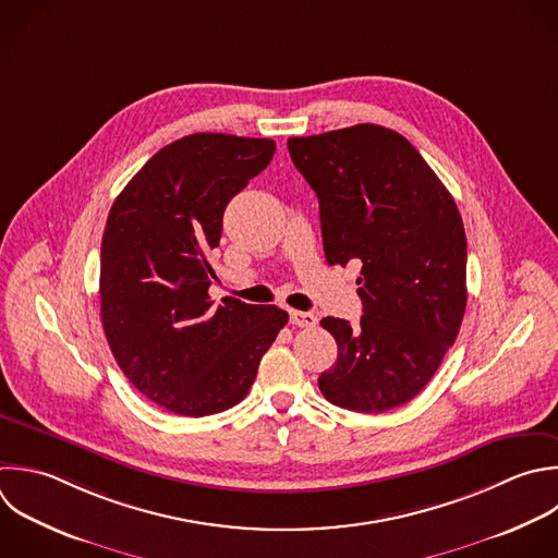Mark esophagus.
Wrapping results in <instances>:
<instances>
[{
  "instance_id": "1",
  "label": "esophagus",
  "mask_w": 558,
  "mask_h": 558,
  "mask_svg": "<svg viewBox=\"0 0 558 558\" xmlns=\"http://www.w3.org/2000/svg\"><path fill=\"white\" fill-rule=\"evenodd\" d=\"M290 323L296 325V327H314L318 323V318L310 312H296V310H290Z\"/></svg>"
}]
</instances>
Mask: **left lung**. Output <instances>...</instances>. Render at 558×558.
Returning a JSON list of instances; mask_svg holds the SVG:
<instances>
[{"mask_svg":"<svg viewBox=\"0 0 558 558\" xmlns=\"http://www.w3.org/2000/svg\"><path fill=\"white\" fill-rule=\"evenodd\" d=\"M318 196L327 264L362 262L360 325L327 316L338 360L318 377L327 401L386 412L414 399L453 344L466 305V238L458 207L399 133L357 124L290 137Z\"/></svg>","mask_w":558,"mask_h":558,"instance_id":"8db88e82","label":"left lung"}]
</instances>
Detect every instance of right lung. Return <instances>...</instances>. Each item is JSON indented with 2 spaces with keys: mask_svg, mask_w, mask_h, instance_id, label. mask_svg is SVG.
I'll return each instance as SVG.
<instances>
[{
  "mask_svg": "<svg viewBox=\"0 0 558 558\" xmlns=\"http://www.w3.org/2000/svg\"><path fill=\"white\" fill-rule=\"evenodd\" d=\"M272 140L194 133L161 148L116 198L100 253V314L116 362L157 405L207 416L240 403L288 323L277 305L209 299V251L229 201Z\"/></svg>",
  "mask_w": 558,
  "mask_h": 558,
  "instance_id": "1",
  "label": "right lung"
}]
</instances>
